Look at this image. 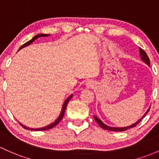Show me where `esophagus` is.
I'll return each mask as SVG.
<instances>
[{
    "label": "esophagus",
    "instance_id": "esophagus-1",
    "mask_svg": "<svg viewBox=\"0 0 159 159\" xmlns=\"http://www.w3.org/2000/svg\"><path fill=\"white\" fill-rule=\"evenodd\" d=\"M86 86L87 88H93L94 86V83L89 80V81H87L86 83Z\"/></svg>",
    "mask_w": 159,
    "mask_h": 159
}]
</instances>
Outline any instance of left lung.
Returning a JSON list of instances; mask_svg holds the SVG:
<instances>
[{
	"mask_svg": "<svg viewBox=\"0 0 159 159\" xmlns=\"http://www.w3.org/2000/svg\"><path fill=\"white\" fill-rule=\"evenodd\" d=\"M139 53H140V57H141V60H142V61L144 62V63H146L147 65H148V66H150V60H149V58H148V55L146 54V53H145V51H144L143 50H142V48H139ZM150 108H148V110L146 111V112H145V114H144V116H142V118L139 119V121H137L135 123L132 124V125H129V126H126V127H121V128H117V127H111V126H108V125H106V124H104L103 122H102V121L100 120L99 119H98L96 116H94V119L95 121H96V122H97L98 124H99V126L101 127V128L106 129V130H109V131H115V132H123V131H126L127 129H131V128H133V127L136 126L137 125H138L139 123L142 121V119H143L144 117H145V116H146V114L148 113V111H149Z\"/></svg>",
	"mask_w": 159,
	"mask_h": 159,
	"instance_id": "8db88e82",
	"label": "left lung"
}]
</instances>
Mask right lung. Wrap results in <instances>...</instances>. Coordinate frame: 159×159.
I'll return each instance as SVG.
<instances>
[{
	"label": "right lung",
	"mask_w": 159,
	"mask_h": 159,
	"mask_svg": "<svg viewBox=\"0 0 159 159\" xmlns=\"http://www.w3.org/2000/svg\"><path fill=\"white\" fill-rule=\"evenodd\" d=\"M48 36H50V34H37V35H36L35 37H33V38L31 39L30 40H29V41H27V43H24V45L21 46V47H20V49H22V48H24V47H27V46H29V45H30V43H32L33 42H34V40H36V39L39 38V37H48ZM72 97H73V94L70 95V96H69V97L67 98V99H66V100H65L64 103H63V107H62L61 112H60V116H59V117L57 118V119H56V120L54 121V122H52L51 124H50V125H47V126H45V127H43V128H39V129H32V128H29V127H26V126H24V125H23V124H21L20 122V125H22V126L24 127V129H28V130H33V131H44V130H47V129H50L53 128V127L56 126V125H57V124H58L59 122H60V121L62 120V119H63V116H64L65 110H66V106H67L68 102H69V101H70V99H71Z\"/></svg>",
	"instance_id": "right-lung-1"
}]
</instances>
